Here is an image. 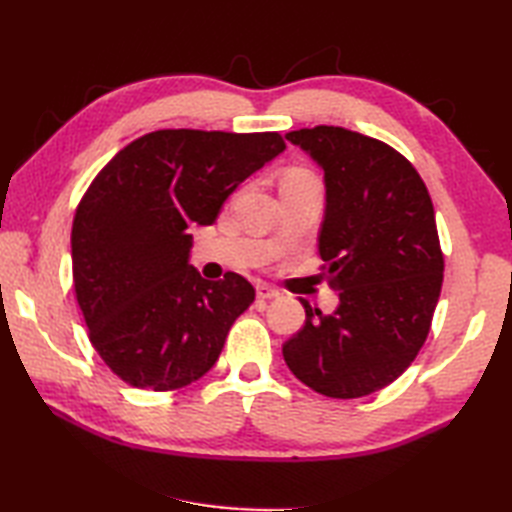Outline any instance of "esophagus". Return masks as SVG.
<instances>
[{
  "mask_svg": "<svg viewBox=\"0 0 512 512\" xmlns=\"http://www.w3.org/2000/svg\"><path fill=\"white\" fill-rule=\"evenodd\" d=\"M257 297L262 299V301L277 299V297H279V292H277L273 286H268V284H259V286H257Z\"/></svg>",
  "mask_w": 512,
  "mask_h": 512,
  "instance_id": "esophagus-1",
  "label": "esophagus"
}]
</instances>
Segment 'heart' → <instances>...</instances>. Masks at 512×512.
<instances>
[{"instance_id":"obj_1","label":"heart","mask_w":512,"mask_h":512,"mask_svg":"<svg viewBox=\"0 0 512 512\" xmlns=\"http://www.w3.org/2000/svg\"><path fill=\"white\" fill-rule=\"evenodd\" d=\"M286 178H314V176L306 169H290Z\"/></svg>"}]
</instances>
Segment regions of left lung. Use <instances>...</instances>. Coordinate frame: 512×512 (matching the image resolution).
Returning a JSON list of instances; mask_svg holds the SVG:
<instances>
[{"instance_id": "1", "label": "left lung", "mask_w": 512, "mask_h": 512, "mask_svg": "<svg viewBox=\"0 0 512 512\" xmlns=\"http://www.w3.org/2000/svg\"><path fill=\"white\" fill-rule=\"evenodd\" d=\"M286 138L323 169L321 275L341 303L321 314L301 299L306 323L284 343V361L317 394L369 396L405 372L431 330L444 277L431 195L376 138L332 125Z\"/></svg>"}]
</instances>
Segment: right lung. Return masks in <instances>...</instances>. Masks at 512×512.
Instances as JSON below:
<instances>
[{"mask_svg":"<svg viewBox=\"0 0 512 512\" xmlns=\"http://www.w3.org/2000/svg\"><path fill=\"white\" fill-rule=\"evenodd\" d=\"M286 149L277 132L158 129L99 171L72 222V279L94 350L138 389L173 391L215 365L255 301L237 273L189 266L193 224L217 220L250 173Z\"/></svg>","mask_w":512,"mask_h":512,"instance_id":"1","label":"right lung"}]
</instances>
